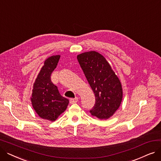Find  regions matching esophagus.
<instances>
[{
    "label": "esophagus",
    "mask_w": 161,
    "mask_h": 161,
    "mask_svg": "<svg viewBox=\"0 0 161 161\" xmlns=\"http://www.w3.org/2000/svg\"><path fill=\"white\" fill-rule=\"evenodd\" d=\"M78 101V98H70V104H75Z\"/></svg>",
    "instance_id": "esophagus-1"
}]
</instances>
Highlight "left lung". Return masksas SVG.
<instances>
[{
  "label": "left lung",
  "mask_w": 161,
  "mask_h": 161,
  "mask_svg": "<svg viewBox=\"0 0 161 161\" xmlns=\"http://www.w3.org/2000/svg\"><path fill=\"white\" fill-rule=\"evenodd\" d=\"M77 58L95 96L91 114L100 119H108L121 103L123 89L120 80L104 57L95 51L82 53Z\"/></svg>",
  "instance_id": "8db88e82"
}]
</instances>
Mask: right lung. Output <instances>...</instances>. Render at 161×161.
<instances>
[{
    "instance_id": "right-lung-1",
    "label": "right lung",
    "mask_w": 161,
    "mask_h": 161,
    "mask_svg": "<svg viewBox=\"0 0 161 161\" xmlns=\"http://www.w3.org/2000/svg\"><path fill=\"white\" fill-rule=\"evenodd\" d=\"M61 56L48 57L37 75L31 95L32 106L39 117L51 121H55L63 113L69 100L59 93L57 87L51 81V74L57 67Z\"/></svg>"
}]
</instances>
